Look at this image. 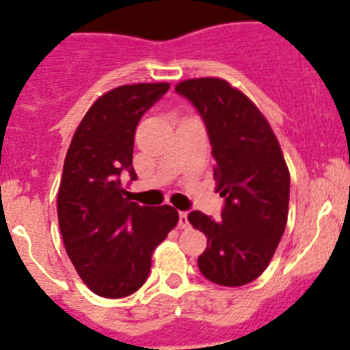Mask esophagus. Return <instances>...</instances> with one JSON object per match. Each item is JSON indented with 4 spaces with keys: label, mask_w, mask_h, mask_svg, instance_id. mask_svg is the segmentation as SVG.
I'll return each mask as SVG.
<instances>
[{
    "label": "esophagus",
    "mask_w": 350,
    "mask_h": 350,
    "mask_svg": "<svg viewBox=\"0 0 350 350\" xmlns=\"http://www.w3.org/2000/svg\"><path fill=\"white\" fill-rule=\"evenodd\" d=\"M188 225H190V221H188V213L187 211H179V226L187 228Z\"/></svg>",
    "instance_id": "obj_1"
}]
</instances>
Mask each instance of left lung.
<instances>
[{"label": "left lung", "mask_w": 350, "mask_h": 350, "mask_svg": "<svg viewBox=\"0 0 350 350\" xmlns=\"http://www.w3.org/2000/svg\"><path fill=\"white\" fill-rule=\"evenodd\" d=\"M206 125L216 191L225 197L221 219L191 211L188 221L204 232L207 247L198 269L219 286H244L269 267L284 234L289 171L265 116L241 90L219 78L178 83Z\"/></svg>", "instance_id": "left-lung-1"}]
</instances>
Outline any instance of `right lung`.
Returning a JSON list of instances; mask_svg holds the SVG:
<instances>
[{
	"label": "right lung",
	"mask_w": 350,
	"mask_h": 350,
	"mask_svg": "<svg viewBox=\"0 0 350 350\" xmlns=\"http://www.w3.org/2000/svg\"><path fill=\"white\" fill-rule=\"evenodd\" d=\"M169 83L124 85L90 106L66 153L57 216L66 253L96 295L124 298L144 284L152 254L178 223L171 206L131 202L134 134Z\"/></svg>",
	"instance_id": "right-lung-1"
}]
</instances>
